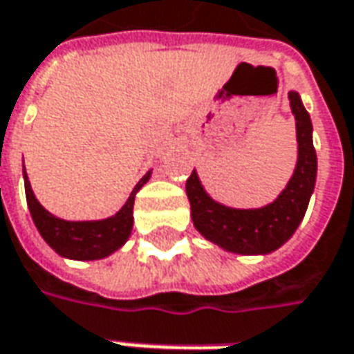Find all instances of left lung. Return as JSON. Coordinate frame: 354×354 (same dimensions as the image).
I'll list each match as a JSON object with an SVG mask.
<instances>
[{"instance_id":"left-lung-1","label":"left lung","mask_w":354,"mask_h":354,"mask_svg":"<svg viewBox=\"0 0 354 354\" xmlns=\"http://www.w3.org/2000/svg\"><path fill=\"white\" fill-rule=\"evenodd\" d=\"M292 113L296 117L298 160L286 188L272 203L254 209H237L215 201L201 186L194 170L186 182V194L194 227L207 241L235 254H268L280 249L301 223L317 176V156L311 139L310 113L298 92H288Z\"/></svg>"}]
</instances>
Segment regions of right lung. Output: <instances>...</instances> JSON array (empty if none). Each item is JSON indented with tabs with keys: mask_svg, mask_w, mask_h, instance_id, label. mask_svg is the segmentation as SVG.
Masks as SVG:
<instances>
[{
	"mask_svg": "<svg viewBox=\"0 0 354 354\" xmlns=\"http://www.w3.org/2000/svg\"><path fill=\"white\" fill-rule=\"evenodd\" d=\"M153 170H149L133 188L125 205L111 217L97 219V221H66L50 212H46L39 200L35 198L31 182L23 165V180H25V196L29 203L32 221L39 229L41 237L55 249L60 257L72 261H100L119 250L133 231V205L135 196L149 180Z\"/></svg>",
	"mask_w": 354,
	"mask_h": 354,
	"instance_id": "right-lung-1",
	"label": "right lung"
}]
</instances>
